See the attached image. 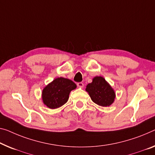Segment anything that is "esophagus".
<instances>
[{"label":"esophagus","instance_id":"esophagus-1","mask_svg":"<svg viewBox=\"0 0 155 155\" xmlns=\"http://www.w3.org/2000/svg\"><path fill=\"white\" fill-rule=\"evenodd\" d=\"M77 85H78V87H80V88H83V87H84V84H83L82 82H78V84H77Z\"/></svg>","mask_w":155,"mask_h":155}]
</instances>
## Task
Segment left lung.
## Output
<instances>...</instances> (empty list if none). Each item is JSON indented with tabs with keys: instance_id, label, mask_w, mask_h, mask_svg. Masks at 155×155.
Returning a JSON list of instances; mask_svg holds the SVG:
<instances>
[{
	"instance_id": "left-lung-1",
	"label": "left lung",
	"mask_w": 155,
	"mask_h": 155,
	"mask_svg": "<svg viewBox=\"0 0 155 155\" xmlns=\"http://www.w3.org/2000/svg\"><path fill=\"white\" fill-rule=\"evenodd\" d=\"M86 91L89 93L93 102L102 107L111 105L116 97L112 87L101 76L94 78L92 82L87 84Z\"/></svg>"
}]
</instances>
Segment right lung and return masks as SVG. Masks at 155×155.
<instances>
[{
	"mask_svg": "<svg viewBox=\"0 0 155 155\" xmlns=\"http://www.w3.org/2000/svg\"><path fill=\"white\" fill-rule=\"evenodd\" d=\"M77 86L72 80L58 78L48 84L42 91L44 104L50 109H57L68 101L70 92Z\"/></svg>",
	"mask_w": 155,
	"mask_h": 155,
	"instance_id": "1",
	"label": "right lung"
}]
</instances>
